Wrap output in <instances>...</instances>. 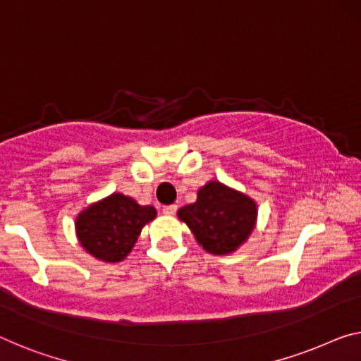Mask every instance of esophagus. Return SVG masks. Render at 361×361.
I'll list each match as a JSON object with an SVG mask.
<instances>
[{"mask_svg": "<svg viewBox=\"0 0 361 361\" xmlns=\"http://www.w3.org/2000/svg\"><path fill=\"white\" fill-rule=\"evenodd\" d=\"M177 212V204H168V207L163 208V213L166 216H174Z\"/></svg>", "mask_w": 361, "mask_h": 361, "instance_id": "esophagus-1", "label": "esophagus"}]
</instances>
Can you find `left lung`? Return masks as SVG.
I'll list each match as a JSON object with an SVG mask.
<instances>
[{"instance_id":"1","label":"left lung","mask_w":361,"mask_h":361,"mask_svg":"<svg viewBox=\"0 0 361 361\" xmlns=\"http://www.w3.org/2000/svg\"><path fill=\"white\" fill-rule=\"evenodd\" d=\"M177 218L188 226L203 250L229 255L252 235L258 207L245 193L219 180H208L198 188L197 202L182 207Z\"/></svg>"}]
</instances>
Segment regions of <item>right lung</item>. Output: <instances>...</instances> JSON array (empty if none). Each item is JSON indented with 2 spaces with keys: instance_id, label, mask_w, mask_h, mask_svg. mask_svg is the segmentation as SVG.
Instances as JSON below:
<instances>
[{
  "instance_id": "1",
  "label": "right lung",
  "mask_w": 361,
  "mask_h": 361,
  "mask_svg": "<svg viewBox=\"0 0 361 361\" xmlns=\"http://www.w3.org/2000/svg\"><path fill=\"white\" fill-rule=\"evenodd\" d=\"M154 218V207H142L132 197L114 192L77 214L75 235L82 248L99 262L119 263Z\"/></svg>"
}]
</instances>
